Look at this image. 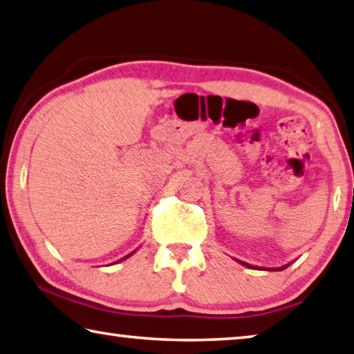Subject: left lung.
Segmentation results:
<instances>
[{
  "mask_svg": "<svg viewBox=\"0 0 354 354\" xmlns=\"http://www.w3.org/2000/svg\"><path fill=\"white\" fill-rule=\"evenodd\" d=\"M240 261V260H239ZM241 265H244V266H248V268H252V269H259L257 266H252V265H248V263H244V261H240ZM289 265H285V266H280V268H263L265 269V271H283V269H286ZM261 269V268H260Z\"/></svg>",
  "mask_w": 354,
  "mask_h": 354,
  "instance_id": "left-lung-1",
  "label": "left lung"
}]
</instances>
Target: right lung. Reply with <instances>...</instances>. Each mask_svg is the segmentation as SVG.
Segmentation results:
<instances>
[{
  "label": "right lung",
  "instance_id": "right-lung-1",
  "mask_svg": "<svg viewBox=\"0 0 354 354\" xmlns=\"http://www.w3.org/2000/svg\"><path fill=\"white\" fill-rule=\"evenodd\" d=\"M134 252H136V250H134ZM134 252H131V254H128L127 257H124V259H120V260H118V261H115V263H119V261H122V260H125V259H128V257H130V255H133Z\"/></svg>",
  "mask_w": 354,
  "mask_h": 354
}]
</instances>
